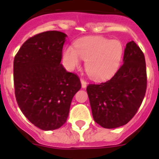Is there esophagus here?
<instances>
[{
  "mask_svg": "<svg viewBox=\"0 0 159 159\" xmlns=\"http://www.w3.org/2000/svg\"><path fill=\"white\" fill-rule=\"evenodd\" d=\"M81 86H82L83 89L86 88V86H87V82H86L85 80L83 79V78H81Z\"/></svg>",
  "mask_w": 159,
  "mask_h": 159,
  "instance_id": "1",
  "label": "esophagus"
}]
</instances>
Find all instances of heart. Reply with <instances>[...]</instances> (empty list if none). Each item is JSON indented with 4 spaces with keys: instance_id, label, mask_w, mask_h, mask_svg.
<instances>
[{
    "instance_id": "obj_1",
    "label": "heart",
    "mask_w": 159,
    "mask_h": 159,
    "mask_svg": "<svg viewBox=\"0 0 159 159\" xmlns=\"http://www.w3.org/2000/svg\"><path fill=\"white\" fill-rule=\"evenodd\" d=\"M124 47L118 40L103 37H89L79 40L76 48L69 45L65 49L63 58L69 69L86 61L85 69L89 76L102 80L111 77L118 69L122 60Z\"/></svg>"
}]
</instances>
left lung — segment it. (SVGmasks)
Wrapping results in <instances>:
<instances>
[{
	"mask_svg": "<svg viewBox=\"0 0 159 159\" xmlns=\"http://www.w3.org/2000/svg\"><path fill=\"white\" fill-rule=\"evenodd\" d=\"M123 63L110 80L87 87L94 121L105 129L127 124L137 113L146 92L145 56L133 41L126 44Z\"/></svg>",
	"mask_w": 159,
	"mask_h": 159,
	"instance_id": "1",
	"label": "left lung"
}]
</instances>
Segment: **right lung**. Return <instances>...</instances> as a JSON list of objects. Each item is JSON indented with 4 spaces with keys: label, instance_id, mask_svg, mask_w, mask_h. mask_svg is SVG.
<instances>
[{
    "label": "right lung",
    "instance_id": "1",
    "mask_svg": "<svg viewBox=\"0 0 159 159\" xmlns=\"http://www.w3.org/2000/svg\"><path fill=\"white\" fill-rule=\"evenodd\" d=\"M66 37L57 30L38 34L27 40L14 57L17 105L34 125L44 131L66 122L72 98L81 88L78 75L61 64Z\"/></svg>",
    "mask_w": 159,
    "mask_h": 159
}]
</instances>
